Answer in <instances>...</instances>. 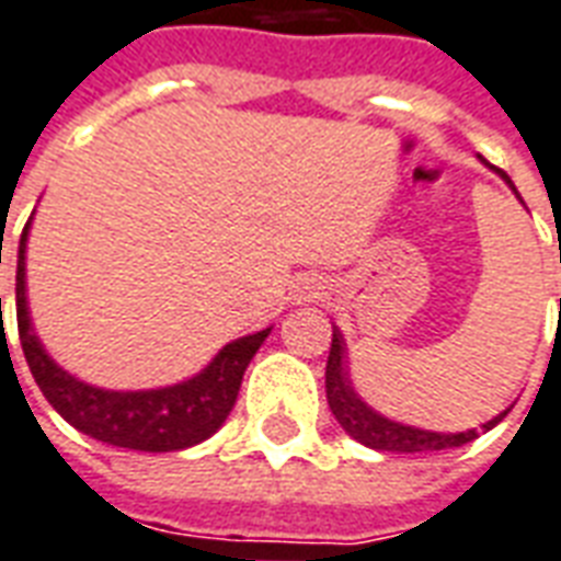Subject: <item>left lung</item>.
Listing matches in <instances>:
<instances>
[{
    "label": "left lung",
    "instance_id": "left-lung-1",
    "mask_svg": "<svg viewBox=\"0 0 561 561\" xmlns=\"http://www.w3.org/2000/svg\"><path fill=\"white\" fill-rule=\"evenodd\" d=\"M494 171L503 176L505 183H508V188L517 195L515 183L508 180V174L500 171V168H494ZM517 201L524 204V197L520 195H517ZM325 393L328 405H331V411H334L336 416V423L343 425L345 432L355 437L357 444L369 446V449H378V453H437V449L465 446L479 437V428H467V432H458V435H444V432H425V428H414V425L393 423V420L376 414V411L355 393V387H352V378H348V369H345L343 334H340L336 328L334 340H331V352H328ZM505 414H508V408H505L503 414H496L494 420H488V423L482 425V432L494 428Z\"/></svg>",
    "mask_w": 561,
    "mask_h": 561
}]
</instances>
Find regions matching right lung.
Segmentation results:
<instances>
[{"label":"right lung","mask_w":561,"mask_h":561,"mask_svg":"<svg viewBox=\"0 0 561 561\" xmlns=\"http://www.w3.org/2000/svg\"><path fill=\"white\" fill-rule=\"evenodd\" d=\"M25 239L20 236L16 251V328L23 343L25 364L32 369L46 402L65 416L82 435L103 444L138 449V453H176L216 435L227 414L233 411L251 357L263 345L272 328L239 336L227 343L204 373L188 381L159 390H103L79 381L46 355V348L32 331L25 305Z\"/></svg>","instance_id":"1"}]
</instances>
